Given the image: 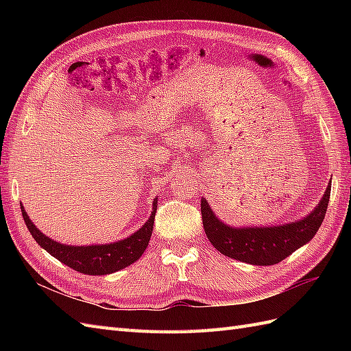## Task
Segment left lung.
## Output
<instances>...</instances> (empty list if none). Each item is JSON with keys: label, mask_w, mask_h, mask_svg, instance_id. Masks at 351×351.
Here are the masks:
<instances>
[{"label": "left lung", "mask_w": 351, "mask_h": 351, "mask_svg": "<svg viewBox=\"0 0 351 351\" xmlns=\"http://www.w3.org/2000/svg\"><path fill=\"white\" fill-rule=\"evenodd\" d=\"M331 183L309 215L299 221L269 227H232L222 222L205 197L200 199L202 221L208 240L226 256L250 265L269 267L309 243L319 230L326 214Z\"/></svg>", "instance_id": "left-lung-1"}]
</instances>
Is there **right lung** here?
I'll return each mask as SVG.
<instances>
[{
	"instance_id": "obj_1",
	"label": "right lung",
	"mask_w": 351,
	"mask_h": 351,
	"mask_svg": "<svg viewBox=\"0 0 351 351\" xmlns=\"http://www.w3.org/2000/svg\"><path fill=\"white\" fill-rule=\"evenodd\" d=\"M156 204L158 196L152 202V212L149 219L139 230L134 231L132 236L114 243L90 244V246H74V244L70 246V244L49 239L36 228V226L27 217L22 204H20V208H22V215L32 237L51 256H54L60 262L67 265V267L82 274L107 275L129 267V265L134 263L142 256L152 236Z\"/></svg>"
}]
</instances>
